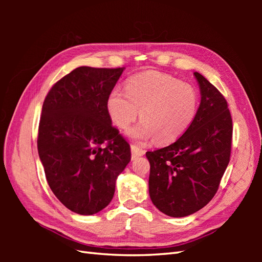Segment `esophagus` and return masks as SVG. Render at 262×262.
Here are the masks:
<instances>
[{
  "instance_id": "1",
  "label": "esophagus",
  "mask_w": 262,
  "mask_h": 262,
  "mask_svg": "<svg viewBox=\"0 0 262 262\" xmlns=\"http://www.w3.org/2000/svg\"><path fill=\"white\" fill-rule=\"evenodd\" d=\"M130 148H132V159L133 160L136 159L137 157H142V155L145 154V151H144V149H142L141 147H138L136 145H130Z\"/></svg>"
}]
</instances>
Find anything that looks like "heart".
<instances>
[{"label":"heart","mask_w":262,"mask_h":262,"mask_svg":"<svg viewBox=\"0 0 262 262\" xmlns=\"http://www.w3.org/2000/svg\"><path fill=\"white\" fill-rule=\"evenodd\" d=\"M125 92L116 89L109 94L107 109L111 120L127 129L140 111L142 121L129 130V136L144 142L155 137L158 143L178 140L191 125L198 109L193 86L176 77L147 72L126 83Z\"/></svg>","instance_id":"1"}]
</instances>
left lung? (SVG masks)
<instances>
[{
  "mask_svg": "<svg viewBox=\"0 0 262 262\" xmlns=\"http://www.w3.org/2000/svg\"><path fill=\"white\" fill-rule=\"evenodd\" d=\"M193 74L202 100L191 125L169 146L146 152L149 197L171 217L191 215L213 199L231 157L233 126L226 100L202 74Z\"/></svg>",
  "mask_w": 262,
  "mask_h": 262,
  "instance_id": "8db88e82",
  "label": "left lung"
}]
</instances>
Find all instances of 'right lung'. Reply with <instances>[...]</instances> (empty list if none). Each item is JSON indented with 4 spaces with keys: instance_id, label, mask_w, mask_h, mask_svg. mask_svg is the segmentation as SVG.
Wrapping results in <instances>:
<instances>
[{
    "instance_id": "right-lung-1",
    "label": "right lung",
    "mask_w": 262,
    "mask_h": 262,
    "mask_svg": "<svg viewBox=\"0 0 262 262\" xmlns=\"http://www.w3.org/2000/svg\"><path fill=\"white\" fill-rule=\"evenodd\" d=\"M124 68L81 66L52 86L42 104L37 147L46 179L66 208L93 215L114 197L130 146L111 125L107 100Z\"/></svg>"
}]
</instances>
